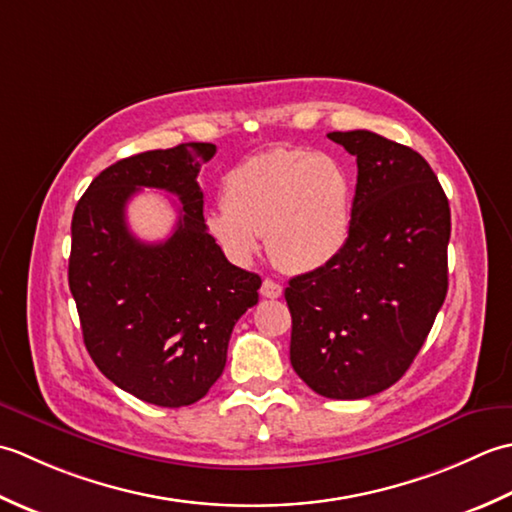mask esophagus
<instances>
[{
    "mask_svg": "<svg viewBox=\"0 0 512 512\" xmlns=\"http://www.w3.org/2000/svg\"><path fill=\"white\" fill-rule=\"evenodd\" d=\"M260 294H263L265 298H280V296H283V287H280L278 283H274V280L265 278L263 280V287H260Z\"/></svg>",
    "mask_w": 512,
    "mask_h": 512,
    "instance_id": "34e87169",
    "label": "esophagus"
}]
</instances>
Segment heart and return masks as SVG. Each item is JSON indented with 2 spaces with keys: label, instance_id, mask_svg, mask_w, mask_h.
I'll use <instances>...</instances> for the list:
<instances>
[{
  "label": "heart",
  "instance_id": "b5f03b06",
  "mask_svg": "<svg viewBox=\"0 0 512 512\" xmlns=\"http://www.w3.org/2000/svg\"><path fill=\"white\" fill-rule=\"evenodd\" d=\"M225 203L205 216L207 232L229 260L249 265L267 236V252L287 271H316L349 243L353 176L316 150L252 156L225 176Z\"/></svg>",
  "mask_w": 512,
  "mask_h": 512
}]
</instances>
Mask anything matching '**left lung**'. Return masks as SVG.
<instances>
[{"label":"left lung","instance_id":"8db88e82","mask_svg":"<svg viewBox=\"0 0 512 512\" xmlns=\"http://www.w3.org/2000/svg\"><path fill=\"white\" fill-rule=\"evenodd\" d=\"M356 156L353 225L327 267L289 280L291 367L331 400L389 389L446 298L451 207L431 165L369 130L329 132Z\"/></svg>","mask_w":512,"mask_h":512}]
</instances>
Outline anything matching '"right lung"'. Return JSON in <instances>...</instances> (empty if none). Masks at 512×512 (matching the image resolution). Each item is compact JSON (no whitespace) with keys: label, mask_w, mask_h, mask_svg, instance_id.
Returning a JSON list of instances; mask_svg holds the SVG:
<instances>
[{"label":"right lung","mask_w":512,"mask_h":512,"mask_svg":"<svg viewBox=\"0 0 512 512\" xmlns=\"http://www.w3.org/2000/svg\"><path fill=\"white\" fill-rule=\"evenodd\" d=\"M212 143L128 156L103 170L72 214L68 285L83 342L119 389L156 406L194 404L221 378L232 329L258 302L260 276L225 258L207 232L196 176ZM154 186L180 196V221L161 244H143L124 205Z\"/></svg>","instance_id":"right-lung-1"}]
</instances>
